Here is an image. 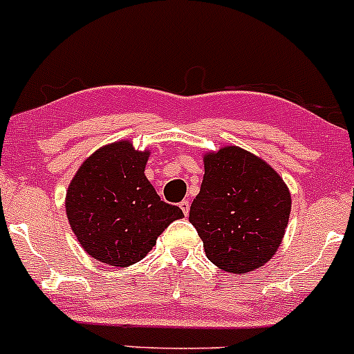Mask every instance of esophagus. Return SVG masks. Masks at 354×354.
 I'll return each instance as SVG.
<instances>
[{
    "label": "esophagus",
    "mask_w": 354,
    "mask_h": 354,
    "mask_svg": "<svg viewBox=\"0 0 354 354\" xmlns=\"http://www.w3.org/2000/svg\"><path fill=\"white\" fill-rule=\"evenodd\" d=\"M178 206H180L182 213H184L185 216H187L189 211H191V203H189V199H184V201H182L180 204H178Z\"/></svg>",
    "instance_id": "esophagus-1"
}]
</instances>
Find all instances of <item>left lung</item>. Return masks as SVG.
<instances>
[{"instance_id": "obj_1", "label": "left lung", "mask_w": 354, "mask_h": 354, "mask_svg": "<svg viewBox=\"0 0 354 354\" xmlns=\"http://www.w3.org/2000/svg\"><path fill=\"white\" fill-rule=\"evenodd\" d=\"M290 211V191L264 160L239 147L204 155L189 221L214 266L235 274L264 266L283 242Z\"/></svg>"}]
</instances>
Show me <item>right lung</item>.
<instances>
[{"label":"right lung","mask_w":354,"mask_h":354,"mask_svg":"<svg viewBox=\"0 0 354 354\" xmlns=\"http://www.w3.org/2000/svg\"><path fill=\"white\" fill-rule=\"evenodd\" d=\"M150 151L127 140L90 155L66 192V216L88 256L126 268L141 261L182 209L160 199L145 176Z\"/></svg>","instance_id":"add662e5"}]
</instances>
